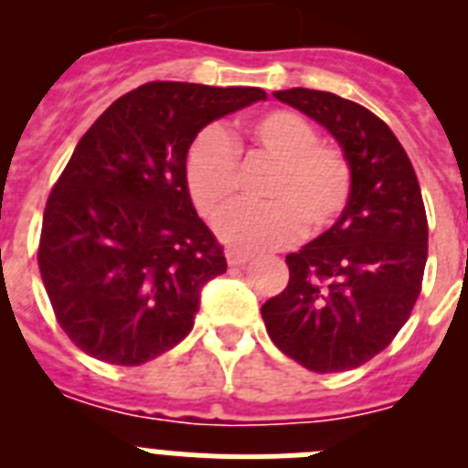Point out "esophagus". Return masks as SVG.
<instances>
[{"label": "esophagus", "instance_id": "esophagus-1", "mask_svg": "<svg viewBox=\"0 0 468 468\" xmlns=\"http://www.w3.org/2000/svg\"><path fill=\"white\" fill-rule=\"evenodd\" d=\"M227 262H229V267H243V264L250 262V255L231 250V253H227Z\"/></svg>", "mask_w": 468, "mask_h": 468}]
</instances>
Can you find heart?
Returning a JSON list of instances; mask_svg holds the SVG:
<instances>
[{
	"label": "heart",
	"mask_w": 468,
	"mask_h": 468,
	"mask_svg": "<svg viewBox=\"0 0 468 468\" xmlns=\"http://www.w3.org/2000/svg\"><path fill=\"white\" fill-rule=\"evenodd\" d=\"M253 152L274 161L262 185L267 204L239 206L218 225L231 248L271 250L318 237L337 222L351 197V168L337 147L316 143L307 119L274 110L248 122ZM185 185L204 218H218L237 194V152L218 128H206L185 156Z\"/></svg>",
	"instance_id": "b5f03b06"
}]
</instances>
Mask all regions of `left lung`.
I'll return each mask as SVG.
<instances>
[{
    "label": "left lung",
    "mask_w": 468,
    "mask_h": 468,
    "mask_svg": "<svg viewBox=\"0 0 468 468\" xmlns=\"http://www.w3.org/2000/svg\"><path fill=\"white\" fill-rule=\"evenodd\" d=\"M328 131L351 197L328 231L285 258V291L262 304L271 342L314 373H342L387 349L415 307L429 227L415 168L391 128L328 90H274Z\"/></svg>",
    "instance_id": "8db88e82"
}]
</instances>
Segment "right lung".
<instances>
[{"label": "right lung", "instance_id": "right-lung-1", "mask_svg": "<svg viewBox=\"0 0 468 468\" xmlns=\"http://www.w3.org/2000/svg\"><path fill=\"white\" fill-rule=\"evenodd\" d=\"M267 93L152 81L112 102L74 147L44 210L39 271L58 324L98 361L143 366L183 342L227 271L185 185L189 144Z\"/></svg>", "mask_w": 468, "mask_h": 468}]
</instances>
